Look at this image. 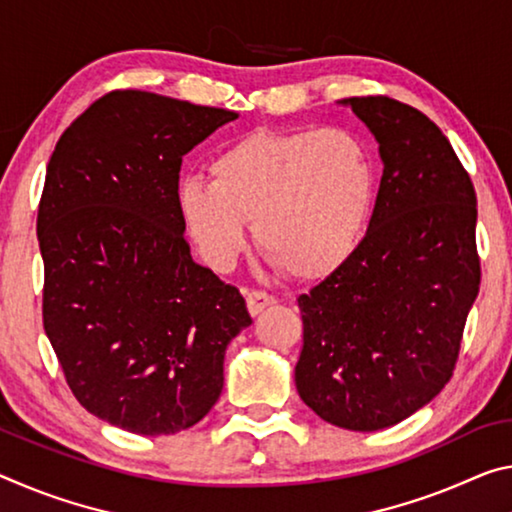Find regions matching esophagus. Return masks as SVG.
<instances>
[{
	"label": "esophagus",
	"mask_w": 512,
	"mask_h": 512,
	"mask_svg": "<svg viewBox=\"0 0 512 512\" xmlns=\"http://www.w3.org/2000/svg\"><path fill=\"white\" fill-rule=\"evenodd\" d=\"M246 303H248V312L257 316L259 312L266 310V307L275 305V296L266 294V291H262V289H253L246 294Z\"/></svg>",
	"instance_id": "obj_1"
}]
</instances>
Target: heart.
<instances>
[{
    "instance_id": "1",
    "label": "heart",
    "mask_w": 512,
    "mask_h": 512,
    "mask_svg": "<svg viewBox=\"0 0 512 512\" xmlns=\"http://www.w3.org/2000/svg\"><path fill=\"white\" fill-rule=\"evenodd\" d=\"M209 175L184 180L177 207L214 271L232 269L253 221L273 266L323 278L360 248L376 202L367 145L342 127L257 129L218 152Z\"/></svg>"
}]
</instances>
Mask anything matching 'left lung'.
Instances as JSON below:
<instances>
[{"mask_svg": "<svg viewBox=\"0 0 512 512\" xmlns=\"http://www.w3.org/2000/svg\"><path fill=\"white\" fill-rule=\"evenodd\" d=\"M378 141L383 177L346 264L298 296L296 389L346 431H380L431 403L456 369L481 287L476 191L431 118L385 95L348 97Z\"/></svg>", "mask_w": 512, "mask_h": 512, "instance_id": "8db88e82", "label": "left lung"}]
</instances>
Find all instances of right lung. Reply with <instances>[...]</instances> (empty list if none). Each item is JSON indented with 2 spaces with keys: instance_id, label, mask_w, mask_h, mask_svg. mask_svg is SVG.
I'll list each match as a JSON object with an SVG mask.
<instances>
[{
  "instance_id": "obj_1",
  "label": "right lung",
  "mask_w": 512,
  "mask_h": 512,
  "mask_svg": "<svg viewBox=\"0 0 512 512\" xmlns=\"http://www.w3.org/2000/svg\"><path fill=\"white\" fill-rule=\"evenodd\" d=\"M239 113L111 91L56 143L38 205L43 326L75 399L109 424L170 435L214 408L225 348L253 319L193 262L182 157Z\"/></svg>"
}]
</instances>
